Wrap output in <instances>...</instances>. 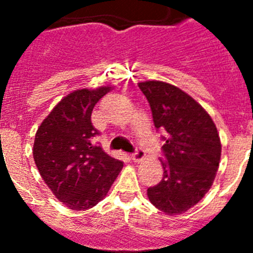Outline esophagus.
<instances>
[{"label": "esophagus", "mask_w": 253, "mask_h": 253, "mask_svg": "<svg viewBox=\"0 0 253 253\" xmlns=\"http://www.w3.org/2000/svg\"><path fill=\"white\" fill-rule=\"evenodd\" d=\"M144 157H146V153H144V151H142V149H137L135 153L131 154V160H133L134 162H140V161L144 160Z\"/></svg>", "instance_id": "obj_1"}]
</instances>
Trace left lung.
<instances>
[{"label":"left lung","instance_id":"8db88e82","mask_svg":"<svg viewBox=\"0 0 253 253\" xmlns=\"http://www.w3.org/2000/svg\"><path fill=\"white\" fill-rule=\"evenodd\" d=\"M138 86L148 100L154 126L166 131L163 177L147 195L167 215L182 214L213 185L222 153L218 130L204 107L178 87L162 81Z\"/></svg>","mask_w":253,"mask_h":253}]
</instances>
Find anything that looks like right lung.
<instances>
[{"label":"right lung","mask_w":253,"mask_h":253,"mask_svg":"<svg viewBox=\"0 0 253 253\" xmlns=\"http://www.w3.org/2000/svg\"><path fill=\"white\" fill-rule=\"evenodd\" d=\"M110 86L81 88L60 100L35 134L34 156L39 173L60 203L72 210L95 207L109 193L123 162L93 144L99 131L91 114Z\"/></svg>","instance_id":"add662e5"}]
</instances>
